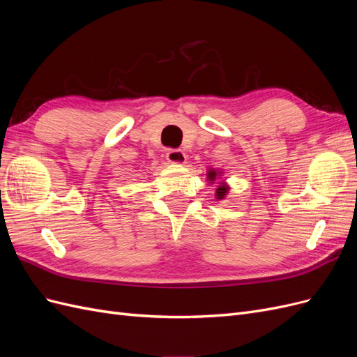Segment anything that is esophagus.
Wrapping results in <instances>:
<instances>
[{"label": "esophagus", "mask_w": 357, "mask_h": 357, "mask_svg": "<svg viewBox=\"0 0 357 357\" xmlns=\"http://www.w3.org/2000/svg\"><path fill=\"white\" fill-rule=\"evenodd\" d=\"M167 159L171 164H177V165H183L186 162V153H183L181 150L177 149H169L167 152Z\"/></svg>", "instance_id": "esophagus-1"}]
</instances>
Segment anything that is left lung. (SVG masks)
Here are the masks:
<instances>
[{"label":"left lung","mask_w":357,"mask_h":357,"mask_svg":"<svg viewBox=\"0 0 357 357\" xmlns=\"http://www.w3.org/2000/svg\"><path fill=\"white\" fill-rule=\"evenodd\" d=\"M218 174H220V172H218L215 169L210 168V169H208V172H207V178H208V181H210V183H214V181H215V177H218ZM228 190H229V186L226 185L225 181L219 183L218 189H215V198H218V199H223V198L226 197V193H228Z\"/></svg>","instance_id":"left-lung-1"}]
</instances>
